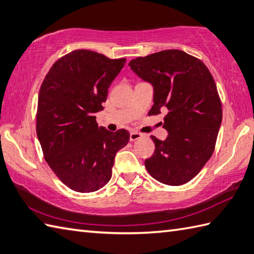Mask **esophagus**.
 Wrapping results in <instances>:
<instances>
[{
  "label": "esophagus",
  "instance_id": "obj_1",
  "mask_svg": "<svg viewBox=\"0 0 254 254\" xmlns=\"http://www.w3.org/2000/svg\"><path fill=\"white\" fill-rule=\"evenodd\" d=\"M141 137H142L141 133L136 132V131H132V132H130V138H129V139H130L131 142H133V141H136V140L140 139Z\"/></svg>",
  "mask_w": 254,
  "mask_h": 254
}]
</instances>
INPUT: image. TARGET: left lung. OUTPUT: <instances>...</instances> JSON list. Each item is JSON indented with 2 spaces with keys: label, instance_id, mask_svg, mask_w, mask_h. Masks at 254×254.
Returning <instances> with one entry per match:
<instances>
[{
  "label": "left lung",
  "instance_id": "left-lung-1",
  "mask_svg": "<svg viewBox=\"0 0 254 254\" xmlns=\"http://www.w3.org/2000/svg\"><path fill=\"white\" fill-rule=\"evenodd\" d=\"M131 70L153 86L149 115L166 111L162 141L151 136L154 153L146 171L157 182L180 186L192 179L212 156L223 111L215 81L199 59L180 50H165L129 62Z\"/></svg>",
  "mask_w": 254,
  "mask_h": 254
}]
</instances>
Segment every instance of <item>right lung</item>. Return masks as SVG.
<instances>
[{
  "mask_svg": "<svg viewBox=\"0 0 254 254\" xmlns=\"http://www.w3.org/2000/svg\"><path fill=\"white\" fill-rule=\"evenodd\" d=\"M126 59L111 60L89 50H75L53 64L38 98L37 136L51 170L77 192L97 191L110 182L117 151L129 132L99 127L108 90Z\"/></svg>",
  "mask_w": 254,
  "mask_h": 254,
  "instance_id": "1",
  "label": "right lung"
}]
</instances>
